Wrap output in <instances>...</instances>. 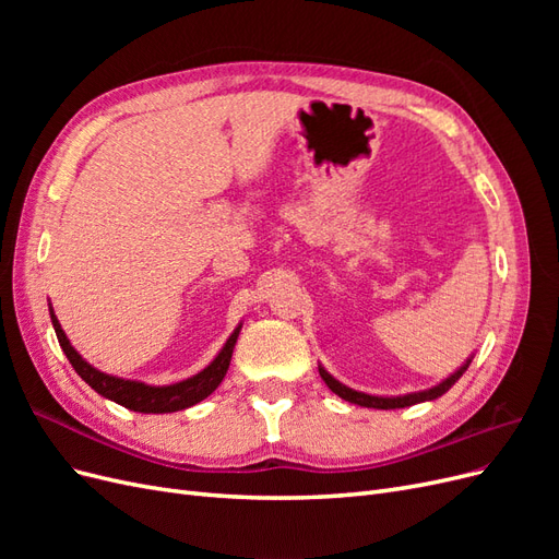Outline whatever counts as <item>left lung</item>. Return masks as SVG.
<instances>
[{
  "label": "left lung",
  "mask_w": 559,
  "mask_h": 559,
  "mask_svg": "<svg viewBox=\"0 0 559 559\" xmlns=\"http://www.w3.org/2000/svg\"><path fill=\"white\" fill-rule=\"evenodd\" d=\"M471 359L460 368L454 370V373L450 378H445L441 384H436L431 389H425V392H415V394H405V396H370V394H364V392H357V389H349L345 386L343 382H337L333 376H329L324 368L319 366V376L321 380H324L329 384V389L333 394H337L341 399L349 401V403H357V405H364V408H378V411H392V408H405V405H415V403H421V401H433L438 396H443L448 389L460 380L464 376V370L468 368Z\"/></svg>",
  "instance_id": "8db88e82"
}]
</instances>
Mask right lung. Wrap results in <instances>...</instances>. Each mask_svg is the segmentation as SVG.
I'll list each match as a JSON object with an SVG mask.
<instances>
[{
    "mask_svg": "<svg viewBox=\"0 0 559 559\" xmlns=\"http://www.w3.org/2000/svg\"><path fill=\"white\" fill-rule=\"evenodd\" d=\"M50 321H53L58 343H60L62 352L67 354V359H70L76 373L86 380L97 394H103L105 399L123 405V408H130L134 413H156V415L191 408V405L200 403L202 399H207L226 378V370H228L230 357H233V347H235V343H238V335L242 329V326H238L230 333L224 349L218 352L216 359L205 370H200L198 376L175 382V384H167V386H151L144 382L107 376V373H103V370L93 368L88 361L81 359V354L70 345V341H67V335L60 326L58 317L53 314V310H50Z\"/></svg>",
    "mask_w": 559,
    "mask_h": 559,
    "instance_id": "1",
    "label": "right lung"
}]
</instances>
